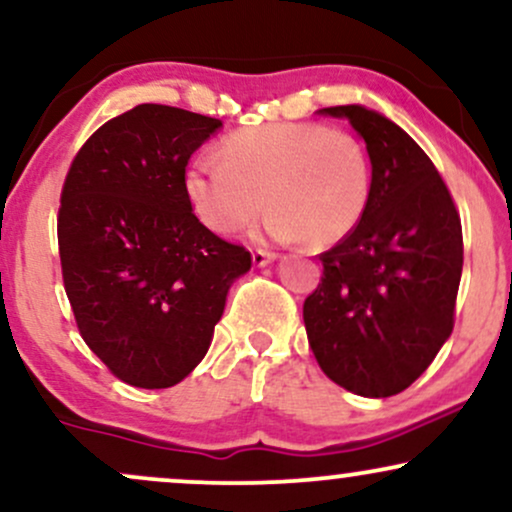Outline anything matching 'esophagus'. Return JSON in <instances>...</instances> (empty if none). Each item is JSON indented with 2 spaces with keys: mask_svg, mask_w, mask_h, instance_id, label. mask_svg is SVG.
Here are the masks:
<instances>
[{
  "mask_svg": "<svg viewBox=\"0 0 512 512\" xmlns=\"http://www.w3.org/2000/svg\"><path fill=\"white\" fill-rule=\"evenodd\" d=\"M274 252H269V250H252V264H255V267H267L269 262L274 260Z\"/></svg>",
  "mask_w": 512,
  "mask_h": 512,
  "instance_id": "esophagus-1",
  "label": "esophagus"
}]
</instances>
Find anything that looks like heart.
Listing matches in <instances>:
<instances>
[{
	"label": "heart",
	"instance_id": "obj_1",
	"mask_svg": "<svg viewBox=\"0 0 512 512\" xmlns=\"http://www.w3.org/2000/svg\"><path fill=\"white\" fill-rule=\"evenodd\" d=\"M185 197L204 226L236 233L264 207L274 240L327 248L349 236L370 199L366 146L317 122H272L228 134L221 161L199 156L185 170Z\"/></svg>",
	"mask_w": 512,
	"mask_h": 512
}]
</instances>
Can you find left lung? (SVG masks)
Masks as SVG:
<instances>
[{
    "label": "left lung",
    "instance_id": "left-lung-1",
    "mask_svg": "<svg viewBox=\"0 0 512 512\" xmlns=\"http://www.w3.org/2000/svg\"><path fill=\"white\" fill-rule=\"evenodd\" d=\"M366 142L370 199L363 219L322 252V279L303 322L322 373L361 397H392L431 366L455 325L462 223L419 144L363 105L322 108Z\"/></svg>",
    "mask_w": 512,
    "mask_h": 512
}]
</instances>
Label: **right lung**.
<instances>
[{
    "mask_svg": "<svg viewBox=\"0 0 512 512\" xmlns=\"http://www.w3.org/2000/svg\"><path fill=\"white\" fill-rule=\"evenodd\" d=\"M221 120L142 103L98 127L57 214L64 291L81 337L122 383L178 385L207 354L228 289L250 269L185 197V168Z\"/></svg>",
    "mask_w": 512,
    "mask_h": 512,
    "instance_id": "add662e5",
    "label": "right lung"
}]
</instances>
